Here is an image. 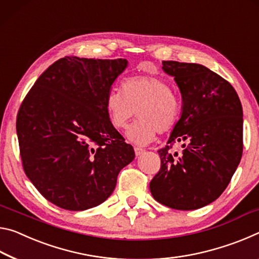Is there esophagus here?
Here are the masks:
<instances>
[{
    "mask_svg": "<svg viewBox=\"0 0 259 259\" xmlns=\"http://www.w3.org/2000/svg\"><path fill=\"white\" fill-rule=\"evenodd\" d=\"M134 151H135V155L137 156H141L143 152H145L146 150L145 149H142V148H138V147H135L134 148Z\"/></svg>",
    "mask_w": 259,
    "mask_h": 259,
    "instance_id": "1",
    "label": "esophagus"
}]
</instances>
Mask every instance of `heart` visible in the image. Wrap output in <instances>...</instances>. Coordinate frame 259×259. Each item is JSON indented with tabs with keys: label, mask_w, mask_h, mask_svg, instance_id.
<instances>
[{
	"label": "heart",
	"mask_w": 259,
	"mask_h": 259,
	"mask_svg": "<svg viewBox=\"0 0 259 259\" xmlns=\"http://www.w3.org/2000/svg\"><path fill=\"white\" fill-rule=\"evenodd\" d=\"M122 93L112 90L105 97V110L110 122L124 130L137 114L127 131V139L137 146L154 141L156 134L173 130L179 121L180 101L164 79L154 75L127 78L121 84Z\"/></svg>",
	"instance_id": "b5f03b06"
}]
</instances>
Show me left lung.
<instances>
[{
	"mask_svg": "<svg viewBox=\"0 0 259 259\" xmlns=\"http://www.w3.org/2000/svg\"><path fill=\"white\" fill-rule=\"evenodd\" d=\"M182 97L181 116L167 146L158 150L159 172L150 181L151 195L176 210H196L223 194L243 150L242 105L232 84L195 63L163 61ZM182 143L180 154L171 150Z\"/></svg>",
	"mask_w": 259,
	"mask_h": 259,
	"instance_id": "1",
	"label": "left lung"
}]
</instances>
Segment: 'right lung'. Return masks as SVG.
<instances>
[{"label": "right lung", "instance_id": "right-lung-1", "mask_svg": "<svg viewBox=\"0 0 259 259\" xmlns=\"http://www.w3.org/2000/svg\"><path fill=\"white\" fill-rule=\"evenodd\" d=\"M127 64L124 58H61L20 105L16 128L24 171L42 196L62 209L100 205L135 157L104 104Z\"/></svg>", "mask_w": 259, "mask_h": 259}]
</instances>
